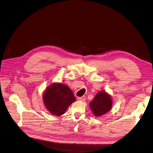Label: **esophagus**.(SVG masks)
I'll return each mask as SVG.
<instances>
[{"mask_svg":"<svg viewBox=\"0 0 153 153\" xmlns=\"http://www.w3.org/2000/svg\"><path fill=\"white\" fill-rule=\"evenodd\" d=\"M77 99L79 100H80V101H84L85 100V96H83L82 97H78Z\"/></svg>","mask_w":153,"mask_h":153,"instance_id":"obj_1","label":"esophagus"}]
</instances>
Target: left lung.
Wrapping results in <instances>:
<instances>
[{
  "label": "left lung",
  "mask_w": 153,
  "mask_h": 153,
  "mask_svg": "<svg viewBox=\"0 0 153 153\" xmlns=\"http://www.w3.org/2000/svg\"><path fill=\"white\" fill-rule=\"evenodd\" d=\"M112 101L111 97L105 92L101 91L97 94L90 103V107L95 116L100 117L111 109Z\"/></svg>",
  "instance_id": "1"
}]
</instances>
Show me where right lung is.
<instances>
[{"instance_id":"obj_1","label":"right lung","mask_w":153,"mask_h":153,"mask_svg":"<svg viewBox=\"0 0 153 153\" xmlns=\"http://www.w3.org/2000/svg\"><path fill=\"white\" fill-rule=\"evenodd\" d=\"M46 108L55 116L65 114L67 108L76 101L73 91L62 84H53L48 87L43 94Z\"/></svg>"}]
</instances>
